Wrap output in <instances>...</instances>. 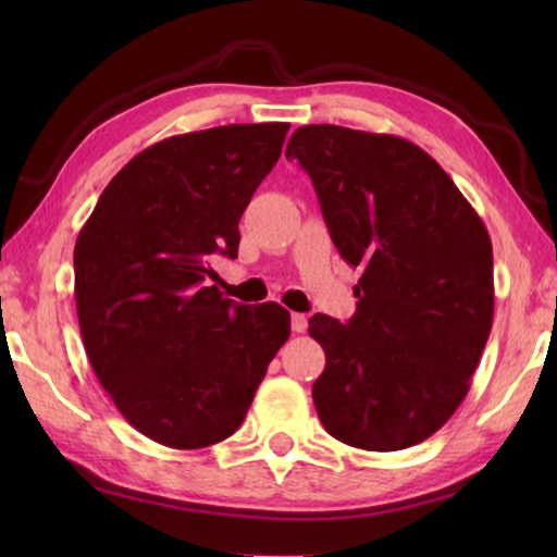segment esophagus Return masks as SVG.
Returning <instances> with one entry per match:
<instances>
[{"instance_id":"obj_1","label":"esophagus","mask_w":557,"mask_h":557,"mask_svg":"<svg viewBox=\"0 0 557 557\" xmlns=\"http://www.w3.org/2000/svg\"><path fill=\"white\" fill-rule=\"evenodd\" d=\"M305 329H307V317L299 314V312L292 314V332L301 334V332H305Z\"/></svg>"}]
</instances>
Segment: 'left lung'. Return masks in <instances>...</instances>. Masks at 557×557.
Instances as JSON below:
<instances>
[{
    "instance_id": "obj_1",
    "label": "left lung",
    "mask_w": 557,
    "mask_h": 557,
    "mask_svg": "<svg viewBox=\"0 0 557 557\" xmlns=\"http://www.w3.org/2000/svg\"><path fill=\"white\" fill-rule=\"evenodd\" d=\"M287 159L312 178L338 256L361 270L346 324L309 319L326 354L319 420L358 449L418 445L465 400L492 332V238L445 169L403 137L305 125Z\"/></svg>"
}]
</instances>
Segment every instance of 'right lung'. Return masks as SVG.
Listing matches in <instances>:
<instances>
[{
	"instance_id": "1",
	"label": "right lung",
	"mask_w": 557,
	"mask_h": 557,
	"mask_svg": "<svg viewBox=\"0 0 557 557\" xmlns=\"http://www.w3.org/2000/svg\"><path fill=\"white\" fill-rule=\"evenodd\" d=\"M287 122L166 137L106 186L75 240V309L102 388L132 428L174 449L231 437L289 338L275 301L211 285L238 258L243 211L277 164Z\"/></svg>"
}]
</instances>
